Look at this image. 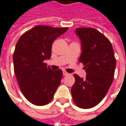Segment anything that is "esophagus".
Returning <instances> with one entry per match:
<instances>
[{"mask_svg":"<svg viewBox=\"0 0 126 126\" xmlns=\"http://www.w3.org/2000/svg\"><path fill=\"white\" fill-rule=\"evenodd\" d=\"M63 75H64V76H66V75H70V74L68 73H67V72H65V71H63Z\"/></svg>","mask_w":126,"mask_h":126,"instance_id":"esophagus-1","label":"esophagus"}]
</instances>
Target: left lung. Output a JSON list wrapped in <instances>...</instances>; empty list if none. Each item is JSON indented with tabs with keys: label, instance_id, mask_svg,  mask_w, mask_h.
I'll return each mask as SVG.
<instances>
[{
	"label": "left lung",
	"instance_id": "8db88e82",
	"mask_svg": "<svg viewBox=\"0 0 126 126\" xmlns=\"http://www.w3.org/2000/svg\"><path fill=\"white\" fill-rule=\"evenodd\" d=\"M81 41L79 62L87 73L83 79L74 74L75 82L71 88L75 104L82 109L95 107L104 99L113 79L116 58L110 41L93 28H76Z\"/></svg>",
	"mask_w": 126,
	"mask_h": 126
}]
</instances>
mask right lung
I'll return each instance as SVG.
<instances>
[{
    "instance_id": "right-lung-1",
    "label": "right lung",
    "mask_w": 126,
    "mask_h": 126,
    "mask_svg": "<svg viewBox=\"0 0 126 126\" xmlns=\"http://www.w3.org/2000/svg\"><path fill=\"white\" fill-rule=\"evenodd\" d=\"M68 30L39 25L25 32L17 41L13 54L14 72L25 98L36 106L53 99L61 84L63 72L47 67L53 41Z\"/></svg>"
}]
</instances>
